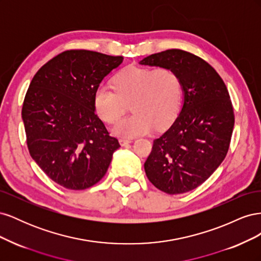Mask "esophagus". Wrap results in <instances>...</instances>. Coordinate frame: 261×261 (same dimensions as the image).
I'll return each instance as SVG.
<instances>
[{"instance_id": "34e87169", "label": "esophagus", "mask_w": 261, "mask_h": 261, "mask_svg": "<svg viewBox=\"0 0 261 261\" xmlns=\"http://www.w3.org/2000/svg\"><path fill=\"white\" fill-rule=\"evenodd\" d=\"M118 141H120V144H121L122 146H125V145H127V144H130L133 140L129 139V138H121Z\"/></svg>"}]
</instances>
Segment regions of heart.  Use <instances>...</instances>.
Listing matches in <instances>:
<instances>
[{"label": "heart", "instance_id": "1", "mask_svg": "<svg viewBox=\"0 0 261 261\" xmlns=\"http://www.w3.org/2000/svg\"><path fill=\"white\" fill-rule=\"evenodd\" d=\"M114 89L106 85L97 87L93 106L101 120L114 123L130 105L133 114L117 122L112 133L132 138L164 128L176 117L183 98L178 74L170 67L154 69L130 65L114 77Z\"/></svg>", "mask_w": 261, "mask_h": 261}]
</instances>
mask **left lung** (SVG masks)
Instances as JSON below:
<instances>
[{
	"mask_svg": "<svg viewBox=\"0 0 261 261\" xmlns=\"http://www.w3.org/2000/svg\"><path fill=\"white\" fill-rule=\"evenodd\" d=\"M139 64L174 69L184 91L175 121L153 140L146 175L170 195L193 191L219 168L230 147L234 111L226 86L209 63L184 50L151 54Z\"/></svg>",
	"mask_w": 261,
	"mask_h": 261,
	"instance_id": "left-lung-1",
	"label": "left lung"
}]
</instances>
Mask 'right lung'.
<instances>
[{"instance_id":"right-lung-1","label":"right lung","mask_w":261,"mask_h":261,"mask_svg":"<svg viewBox=\"0 0 261 261\" xmlns=\"http://www.w3.org/2000/svg\"><path fill=\"white\" fill-rule=\"evenodd\" d=\"M123 62L89 50H67L38 70L21 117L31 158L55 183L83 191L105 176L118 140L94 112L102 80Z\"/></svg>"}]
</instances>
